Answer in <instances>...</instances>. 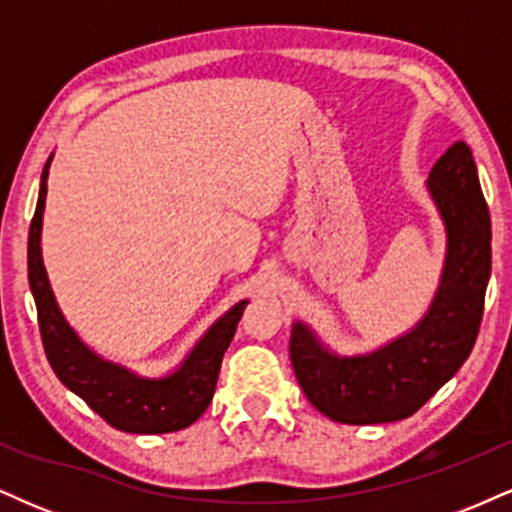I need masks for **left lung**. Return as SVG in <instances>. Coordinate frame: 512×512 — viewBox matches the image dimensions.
Here are the masks:
<instances>
[{
    "label": "left lung",
    "mask_w": 512,
    "mask_h": 512,
    "mask_svg": "<svg viewBox=\"0 0 512 512\" xmlns=\"http://www.w3.org/2000/svg\"><path fill=\"white\" fill-rule=\"evenodd\" d=\"M445 221L448 257L424 320L366 356H337L303 322L291 332V363L305 397L332 421L390 424L419 411L467 361L477 342L491 274V219L472 149L455 142L428 175Z\"/></svg>",
    "instance_id": "obj_1"
}]
</instances>
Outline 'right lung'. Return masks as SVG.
<instances>
[{"label":"right lung","instance_id":"obj_1","mask_svg":"<svg viewBox=\"0 0 512 512\" xmlns=\"http://www.w3.org/2000/svg\"><path fill=\"white\" fill-rule=\"evenodd\" d=\"M50 161L52 156L43 168L38 207L28 231V284L38 308L40 337L52 370L74 395L84 399L88 407L117 431L151 436V433H173L195 424L214 397L223 354L236 334L248 301L236 303L226 315L219 317L190 351V356L182 361V366L166 378H139L132 370L93 354L76 337L57 308L40 255Z\"/></svg>","mask_w":512,"mask_h":512}]
</instances>
